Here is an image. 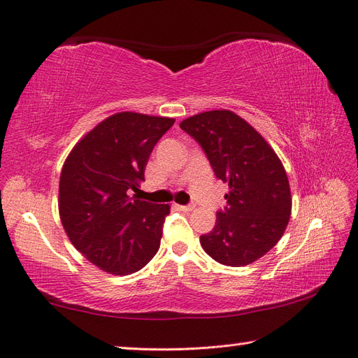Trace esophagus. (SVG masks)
I'll return each instance as SVG.
<instances>
[{
  "mask_svg": "<svg viewBox=\"0 0 358 358\" xmlns=\"http://www.w3.org/2000/svg\"><path fill=\"white\" fill-rule=\"evenodd\" d=\"M194 208H196V206H194V204H187V206L180 204V206H178V209H180L183 212H191V210H194Z\"/></svg>",
  "mask_w": 358,
  "mask_h": 358,
  "instance_id": "esophagus-1",
  "label": "esophagus"
}]
</instances>
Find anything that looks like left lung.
I'll return each instance as SVG.
<instances>
[{
  "instance_id": "obj_1",
  "label": "left lung",
  "mask_w": 358,
  "mask_h": 358,
  "mask_svg": "<svg viewBox=\"0 0 358 358\" xmlns=\"http://www.w3.org/2000/svg\"><path fill=\"white\" fill-rule=\"evenodd\" d=\"M180 128L197 140L216 178L230 189L213 230L200 236L203 249L224 266L257 262L279 242L289 221L291 191L282 162L264 137L231 110L189 116Z\"/></svg>"
}]
</instances>
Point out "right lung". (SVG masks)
<instances>
[{"label": "right lung", "instance_id": "1", "mask_svg": "<svg viewBox=\"0 0 358 358\" xmlns=\"http://www.w3.org/2000/svg\"><path fill=\"white\" fill-rule=\"evenodd\" d=\"M173 117L119 112L71 149L59 178L58 209L70 242L103 272L125 276L158 252L169 204L129 197L145 180L154 146Z\"/></svg>", "mask_w": 358, "mask_h": 358}]
</instances>
